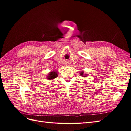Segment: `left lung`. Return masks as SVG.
Returning a JSON list of instances; mask_svg holds the SVG:
<instances>
[{
  "label": "left lung",
  "instance_id": "1",
  "mask_svg": "<svg viewBox=\"0 0 131 131\" xmlns=\"http://www.w3.org/2000/svg\"><path fill=\"white\" fill-rule=\"evenodd\" d=\"M80 74L81 75V76H82L83 77H86L87 76V74H84L83 72H81V73H80Z\"/></svg>",
  "mask_w": 131,
  "mask_h": 131
}]
</instances>
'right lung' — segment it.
Segmentation results:
<instances>
[{
	"label": "right lung",
	"instance_id": "right-lung-1",
	"mask_svg": "<svg viewBox=\"0 0 131 131\" xmlns=\"http://www.w3.org/2000/svg\"><path fill=\"white\" fill-rule=\"evenodd\" d=\"M57 76L58 75H57V72H56V71H52V72H50L49 74L47 75V79H48V80H53V79H54V78H56Z\"/></svg>",
	"mask_w": 131,
	"mask_h": 131
}]
</instances>
